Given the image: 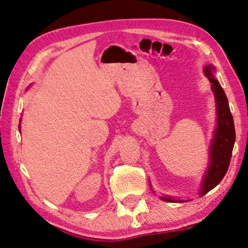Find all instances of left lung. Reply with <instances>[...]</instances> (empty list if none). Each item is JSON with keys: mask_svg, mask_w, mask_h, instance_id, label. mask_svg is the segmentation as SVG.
<instances>
[{"mask_svg": "<svg viewBox=\"0 0 248 248\" xmlns=\"http://www.w3.org/2000/svg\"><path fill=\"white\" fill-rule=\"evenodd\" d=\"M216 69L211 64L205 65L203 72L211 83V90L215 93L217 104V129L213 136L209 150V166L201 184L199 196L202 197L213 189L219 184L228 171L231 156L235 142V128L232 114H231L228 97L220 83L213 75ZM162 200L167 202H183V200L175 199L174 197L164 196Z\"/></svg>", "mask_w": 248, "mask_h": 248, "instance_id": "obj_1", "label": "left lung"}]
</instances>
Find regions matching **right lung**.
<instances>
[{
	"label": "right lung",
	"mask_w": 248,
	"mask_h": 248,
	"mask_svg": "<svg viewBox=\"0 0 248 248\" xmlns=\"http://www.w3.org/2000/svg\"><path fill=\"white\" fill-rule=\"evenodd\" d=\"M18 128H19V131H20V124H19V125H18Z\"/></svg>",
	"instance_id": "1"
}]
</instances>
